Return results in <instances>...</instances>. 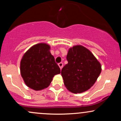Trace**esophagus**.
<instances>
[{
  "label": "esophagus",
  "mask_w": 121,
  "mask_h": 121,
  "mask_svg": "<svg viewBox=\"0 0 121 121\" xmlns=\"http://www.w3.org/2000/svg\"><path fill=\"white\" fill-rule=\"evenodd\" d=\"M59 66L60 67V69H61L62 68V66H63V64L62 63V62H60V63H59Z\"/></svg>",
  "instance_id": "esophagus-1"
}]
</instances>
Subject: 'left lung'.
<instances>
[{
    "label": "left lung",
    "instance_id": "obj_1",
    "mask_svg": "<svg viewBox=\"0 0 121 121\" xmlns=\"http://www.w3.org/2000/svg\"><path fill=\"white\" fill-rule=\"evenodd\" d=\"M68 63L61 70L65 87L73 93L87 91L97 81L101 72V65L89 49L82 45L69 48Z\"/></svg>",
    "mask_w": 121,
    "mask_h": 121
}]
</instances>
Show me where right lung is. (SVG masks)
<instances>
[{
  "mask_svg": "<svg viewBox=\"0 0 121 121\" xmlns=\"http://www.w3.org/2000/svg\"><path fill=\"white\" fill-rule=\"evenodd\" d=\"M50 45L39 43L29 49L20 61V73L25 84L35 91L49 86L60 69L50 52Z\"/></svg>",
  "mask_w": 121,
  "mask_h": 121,
  "instance_id": "right-lung-1",
  "label": "right lung"
}]
</instances>
